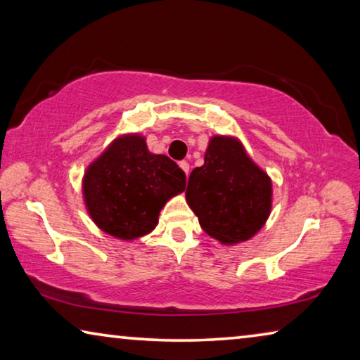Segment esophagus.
<instances>
[{"label": "esophagus", "instance_id": "34e87169", "mask_svg": "<svg viewBox=\"0 0 360 360\" xmlns=\"http://www.w3.org/2000/svg\"><path fill=\"white\" fill-rule=\"evenodd\" d=\"M179 167H181L182 172H184L188 176V172H191V165H188L186 160H182V162H179Z\"/></svg>", "mask_w": 360, "mask_h": 360}]
</instances>
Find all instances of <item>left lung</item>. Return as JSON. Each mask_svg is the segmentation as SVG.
I'll list each match as a JSON object with an SVG mask.
<instances>
[{"label":"left lung","mask_w":360,"mask_h":360,"mask_svg":"<svg viewBox=\"0 0 360 360\" xmlns=\"http://www.w3.org/2000/svg\"><path fill=\"white\" fill-rule=\"evenodd\" d=\"M186 198L206 233L236 245L252 238L270 216L271 179L238 139L212 136L205 163L191 173Z\"/></svg>","instance_id":"left-lung-1"}]
</instances>
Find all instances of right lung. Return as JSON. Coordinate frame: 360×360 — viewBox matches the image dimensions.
Returning a JSON list of instances; mask_svg holds the SVG:
<instances>
[{
    "label": "right lung",
    "instance_id": "right-lung-1",
    "mask_svg": "<svg viewBox=\"0 0 360 360\" xmlns=\"http://www.w3.org/2000/svg\"><path fill=\"white\" fill-rule=\"evenodd\" d=\"M184 188L186 173L167 155L150 154L141 135L114 139L82 181L90 217L125 241L154 230L163 205Z\"/></svg>",
    "mask_w": 360,
    "mask_h": 360
}]
</instances>
